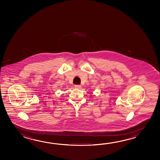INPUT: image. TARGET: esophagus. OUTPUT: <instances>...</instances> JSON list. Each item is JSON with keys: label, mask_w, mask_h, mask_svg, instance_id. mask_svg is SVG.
Returning a JSON list of instances; mask_svg holds the SVG:
<instances>
[{"label": "esophagus", "mask_w": 160, "mask_h": 160, "mask_svg": "<svg viewBox=\"0 0 160 160\" xmlns=\"http://www.w3.org/2000/svg\"><path fill=\"white\" fill-rule=\"evenodd\" d=\"M74 88H81V85H76L74 86Z\"/></svg>", "instance_id": "34e87169"}]
</instances>
